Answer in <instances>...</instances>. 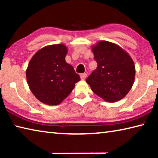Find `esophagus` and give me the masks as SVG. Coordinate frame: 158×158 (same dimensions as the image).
Listing matches in <instances>:
<instances>
[{
	"instance_id": "1",
	"label": "esophagus",
	"mask_w": 158,
	"mask_h": 158,
	"mask_svg": "<svg viewBox=\"0 0 158 158\" xmlns=\"http://www.w3.org/2000/svg\"><path fill=\"white\" fill-rule=\"evenodd\" d=\"M86 77H87V74L85 73H83L80 74V77H81V79L82 80H84L85 78H86Z\"/></svg>"
}]
</instances>
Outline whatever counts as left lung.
I'll use <instances>...</instances> for the list:
<instances>
[{"mask_svg":"<svg viewBox=\"0 0 158 158\" xmlns=\"http://www.w3.org/2000/svg\"><path fill=\"white\" fill-rule=\"evenodd\" d=\"M98 67L86 79L95 94L109 102H116L126 96L135 78V65L126 51L108 41L93 45Z\"/></svg>","mask_w":158,"mask_h":158,"instance_id":"obj_1","label":"left lung"}]
</instances>
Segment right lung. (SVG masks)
I'll return each mask as SVG.
<instances>
[{
	"label": "right lung",
	"instance_id": "right-lung-1",
	"mask_svg": "<svg viewBox=\"0 0 158 158\" xmlns=\"http://www.w3.org/2000/svg\"><path fill=\"white\" fill-rule=\"evenodd\" d=\"M65 44H52L35 53L26 69L29 89L37 100L48 105L60 104L80 81L73 67L65 61Z\"/></svg>",
	"mask_w": 158,
	"mask_h": 158
}]
</instances>
